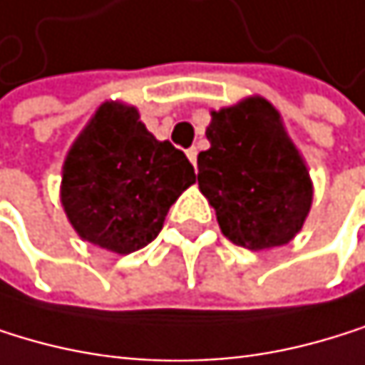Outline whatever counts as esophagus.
Masks as SVG:
<instances>
[{
	"label": "esophagus",
	"mask_w": 365,
	"mask_h": 365,
	"mask_svg": "<svg viewBox=\"0 0 365 365\" xmlns=\"http://www.w3.org/2000/svg\"><path fill=\"white\" fill-rule=\"evenodd\" d=\"M187 158L191 160L193 167H196V160H198V150H196V147H191V150H187Z\"/></svg>",
	"instance_id": "34e87169"
}]
</instances>
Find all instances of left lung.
<instances>
[{
  "label": "left lung",
  "instance_id": "1",
  "mask_svg": "<svg viewBox=\"0 0 365 365\" xmlns=\"http://www.w3.org/2000/svg\"><path fill=\"white\" fill-rule=\"evenodd\" d=\"M209 150L198 154V187L220 231L251 251L289 245L313 205L306 160L264 96L211 110Z\"/></svg>",
  "mask_w": 365,
  "mask_h": 365
}]
</instances>
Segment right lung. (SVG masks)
Segmentation results:
<instances>
[{
	"label": "right lung",
	"mask_w": 365,
	"mask_h": 365,
	"mask_svg": "<svg viewBox=\"0 0 365 365\" xmlns=\"http://www.w3.org/2000/svg\"><path fill=\"white\" fill-rule=\"evenodd\" d=\"M193 182L187 156L147 130L134 106L106 101L68 150L59 196L81 240L128 255L154 240Z\"/></svg>",
	"instance_id": "right-lung-1"
}]
</instances>
